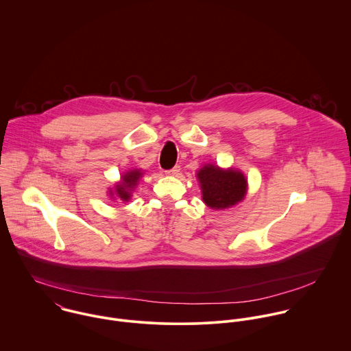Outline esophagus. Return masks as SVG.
Segmentation results:
<instances>
[{"label":"esophagus","mask_w":351,"mask_h":351,"mask_svg":"<svg viewBox=\"0 0 351 351\" xmlns=\"http://www.w3.org/2000/svg\"><path fill=\"white\" fill-rule=\"evenodd\" d=\"M180 170H181V169H180V166H174L171 170H167V171H166V174H167V176H173V177H176V176H178V174H180Z\"/></svg>","instance_id":"34e87169"}]
</instances>
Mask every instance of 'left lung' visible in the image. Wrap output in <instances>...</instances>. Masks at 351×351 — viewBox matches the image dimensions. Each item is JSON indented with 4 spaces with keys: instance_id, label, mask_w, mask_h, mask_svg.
<instances>
[{
    "instance_id": "obj_1",
    "label": "left lung",
    "mask_w": 351,
    "mask_h": 351,
    "mask_svg": "<svg viewBox=\"0 0 351 351\" xmlns=\"http://www.w3.org/2000/svg\"><path fill=\"white\" fill-rule=\"evenodd\" d=\"M196 177L202 201L210 209H228L242 202L247 195V178L239 169H223L205 163L197 170Z\"/></svg>"
}]
</instances>
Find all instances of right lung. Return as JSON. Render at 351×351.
<instances>
[{
	"label": "right lung",
	"instance_id": "add662e5",
	"mask_svg": "<svg viewBox=\"0 0 351 351\" xmlns=\"http://www.w3.org/2000/svg\"><path fill=\"white\" fill-rule=\"evenodd\" d=\"M145 171L142 169H131L121 174L120 181L114 182L112 188L108 189V196L113 201H131L132 193L136 189L141 178L143 177Z\"/></svg>",
	"mask_w": 351,
	"mask_h": 351
}]
</instances>
